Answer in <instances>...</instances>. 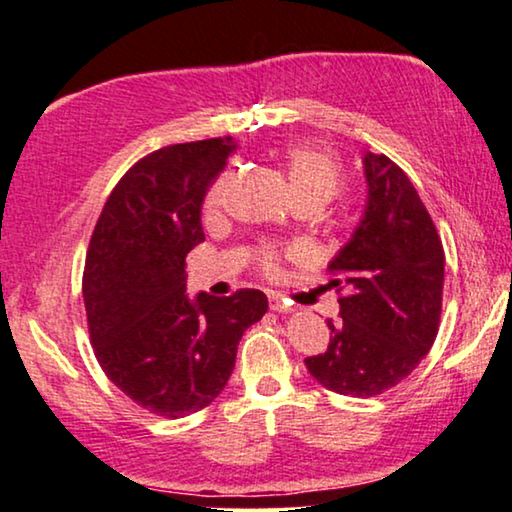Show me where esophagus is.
Wrapping results in <instances>:
<instances>
[{"label":"esophagus","mask_w":512,"mask_h":512,"mask_svg":"<svg viewBox=\"0 0 512 512\" xmlns=\"http://www.w3.org/2000/svg\"><path fill=\"white\" fill-rule=\"evenodd\" d=\"M269 308H271V311H276V313H290V311H294L292 304H287V301L283 299V294H278V292H271L269 294Z\"/></svg>","instance_id":"34e87169"}]
</instances>
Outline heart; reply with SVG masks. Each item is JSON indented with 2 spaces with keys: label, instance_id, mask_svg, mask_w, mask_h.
I'll use <instances>...</instances> for the list:
<instances>
[{
  "label": "heart",
  "instance_id": "obj_1",
  "mask_svg": "<svg viewBox=\"0 0 512 512\" xmlns=\"http://www.w3.org/2000/svg\"><path fill=\"white\" fill-rule=\"evenodd\" d=\"M285 167L287 178H290L292 192L297 197H320L329 199L331 194H336L338 187L343 183V169L341 164L329 150L320 146H308V143H299V146L287 148L285 153ZM229 190V174H220L215 178L213 185L208 187L204 208L206 213L218 211L225 201V194ZM278 259L280 253L273 246H264L257 253V262L266 273L278 271Z\"/></svg>",
  "mask_w": 512,
  "mask_h": 512
}]
</instances>
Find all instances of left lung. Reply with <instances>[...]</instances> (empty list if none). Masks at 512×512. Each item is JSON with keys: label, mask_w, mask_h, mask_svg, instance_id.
<instances>
[{"label": "left lung", "mask_w": 512, "mask_h": 512, "mask_svg": "<svg viewBox=\"0 0 512 512\" xmlns=\"http://www.w3.org/2000/svg\"><path fill=\"white\" fill-rule=\"evenodd\" d=\"M366 206L329 271L341 320L308 373L345 397H376L413 373L436 341L445 253L420 194L387 155H364Z\"/></svg>", "instance_id": "obj_1"}]
</instances>
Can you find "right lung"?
Listing matches in <instances>:
<instances>
[{
	"mask_svg": "<svg viewBox=\"0 0 512 512\" xmlns=\"http://www.w3.org/2000/svg\"><path fill=\"white\" fill-rule=\"evenodd\" d=\"M234 148L225 136L136 162L106 199L85 255L83 301L99 366L134 403L171 420L225 390L243 331L269 308L259 290L185 294V257L204 241L201 201Z\"/></svg>",
	"mask_w": 512,
	"mask_h": 512,
	"instance_id": "add662e5",
	"label": "right lung"
}]
</instances>
